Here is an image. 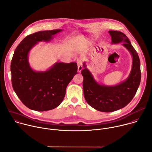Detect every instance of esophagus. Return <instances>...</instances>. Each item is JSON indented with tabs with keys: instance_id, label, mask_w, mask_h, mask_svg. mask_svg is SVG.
<instances>
[{
	"instance_id": "34e87169",
	"label": "esophagus",
	"mask_w": 152,
	"mask_h": 152,
	"mask_svg": "<svg viewBox=\"0 0 152 152\" xmlns=\"http://www.w3.org/2000/svg\"><path fill=\"white\" fill-rule=\"evenodd\" d=\"M77 72L79 73L82 71V70L83 69V66H82V61L80 59L77 60Z\"/></svg>"
}]
</instances>
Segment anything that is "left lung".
I'll return each instance as SVG.
<instances>
[{"mask_svg":"<svg viewBox=\"0 0 152 152\" xmlns=\"http://www.w3.org/2000/svg\"><path fill=\"white\" fill-rule=\"evenodd\" d=\"M113 44L123 42L132 56V67L129 77L115 86L99 84L83 62V90L85 99L89 105L97 111L110 113L125 107L135 96L141 82L140 61L138 55L127 36L123 32L109 31Z\"/></svg>","mask_w":152,"mask_h":152,"instance_id":"1","label":"left lung"}]
</instances>
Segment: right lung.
<instances>
[{"instance_id": "right-lung-1", "label": "right lung", "mask_w": 152, "mask_h": 152, "mask_svg": "<svg viewBox=\"0 0 152 152\" xmlns=\"http://www.w3.org/2000/svg\"><path fill=\"white\" fill-rule=\"evenodd\" d=\"M61 31H39L29 35L14 51L11 62L12 87L21 102L32 110L45 111L58 107L66 95L68 84L77 74L76 62H56L45 72H35L29 66L31 49L38 41H49Z\"/></svg>"}]
</instances>
